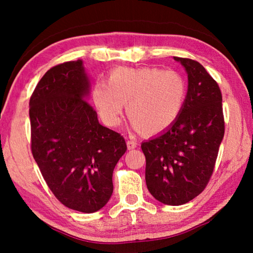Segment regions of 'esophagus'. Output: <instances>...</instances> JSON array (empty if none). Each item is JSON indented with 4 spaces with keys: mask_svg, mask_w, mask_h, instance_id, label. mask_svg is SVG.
I'll use <instances>...</instances> for the list:
<instances>
[{
    "mask_svg": "<svg viewBox=\"0 0 253 253\" xmlns=\"http://www.w3.org/2000/svg\"><path fill=\"white\" fill-rule=\"evenodd\" d=\"M137 147V143L136 140H127V148L128 149H134Z\"/></svg>",
    "mask_w": 253,
    "mask_h": 253,
    "instance_id": "34e87169",
    "label": "esophagus"
}]
</instances>
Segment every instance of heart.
I'll list each match as a JSON object with an SVG mask.
<instances>
[{"mask_svg": "<svg viewBox=\"0 0 253 253\" xmlns=\"http://www.w3.org/2000/svg\"><path fill=\"white\" fill-rule=\"evenodd\" d=\"M186 83L181 74L158 68H116L97 83L92 98L102 122L116 127L127 104L130 126L145 134L164 131L181 114Z\"/></svg>", "mask_w": 253, "mask_h": 253, "instance_id": "1", "label": "heart"}]
</instances>
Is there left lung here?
<instances>
[{"instance_id": "8db88e82", "label": "left lung", "mask_w": 253, "mask_h": 253, "mask_svg": "<svg viewBox=\"0 0 253 253\" xmlns=\"http://www.w3.org/2000/svg\"><path fill=\"white\" fill-rule=\"evenodd\" d=\"M187 74L181 114L168 129L142 143L145 179L151 194L168 205H182L202 193L212 176L224 136L219 84L198 61L174 57Z\"/></svg>"}]
</instances>
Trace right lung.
Listing matches in <instances>:
<instances>
[{"mask_svg":"<svg viewBox=\"0 0 253 253\" xmlns=\"http://www.w3.org/2000/svg\"><path fill=\"white\" fill-rule=\"evenodd\" d=\"M90 81L83 60L45 72L30 98L31 151L46 185L65 207L84 213L104 208L113 172L127 146L104 127L85 100Z\"/></svg>","mask_w":253,"mask_h":253,"instance_id":"add662e5","label":"right lung"}]
</instances>
